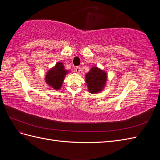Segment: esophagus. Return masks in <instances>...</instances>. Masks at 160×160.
Masks as SVG:
<instances>
[{
    "label": "esophagus",
    "mask_w": 160,
    "mask_h": 160,
    "mask_svg": "<svg viewBox=\"0 0 160 160\" xmlns=\"http://www.w3.org/2000/svg\"><path fill=\"white\" fill-rule=\"evenodd\" d=\"M80 71H81V69H80V67H77L76 68H75V71L77 72V73H79V72H80Z\"/></svg>",
    "instance_id": "1"
}]
</instances>
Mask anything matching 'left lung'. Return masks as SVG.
<instances>
[{"label":"left lung","mask_w":160,"mask_h":160,"mask_svg":"<svg viewBox=\"0 0 160 160\" xmlns=\"http://www.w3.org/2000/svg\"><path fill=\"white\" fill-rule=\"evenodd\" d=\"M108 81V74L105 71L94 66L85 75V82L88 91L92 94L99 93L105 88Z\"/></svg>","instance_id":"1"}]
</instances>
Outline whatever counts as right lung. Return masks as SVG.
Masks as SVG:
<instances>
[{"label": "right lung", "instance_id": "obj_1", "mask_svg": "<svg viewBox=\"0 0 160 160\" xmlns=\"http://www.w3.org/2000/svg\"><path fill=\"white\" fill-rule=\"evenodd\" d=\"M69 71L65 68L62 62H57L55 66L48 70L45 81L52 89L58 91L61 89L65 77Z\"/></svg>", "mask_w": 160, "mask_h": 160}]
</instances>
